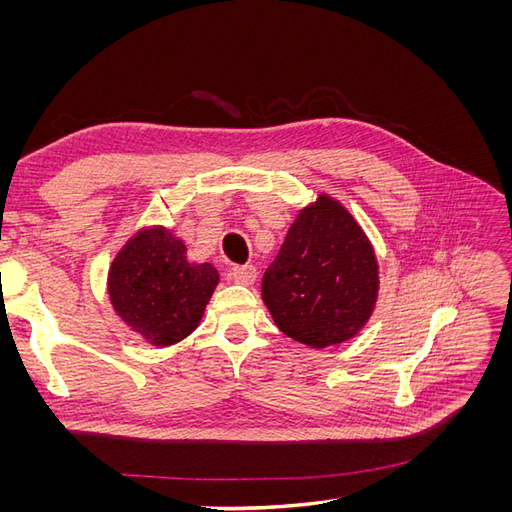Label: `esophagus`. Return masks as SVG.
<instances>
[{"label":"esophagus","mask_w":512,"mask_h":512,"mask_svg":"<svg viewBox=\"0 0 512 512\" xmlns=\"http://www.w3.org/2000/svg\"><path fill=\"white\" fill-rule=\"evenodd\" d=\"M230 280L243 284V286H250L256 282V267L252 265H243V267H232L230 269Z\"/></svg>","instance_id":"1"}]
</instances>
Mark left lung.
<instances>
[{
	"label": "left lung",
	"mask_w": 512,
	"mask_h": 512,
	"mask_svg": "<svg viewBox=\"0 0 512 512\" xmlns=\"http://www.w3.org/2000/svg\"><path fill=\"white\" fill-rule=\"evenodd\" d=\"M378 262L352 215L318 196L290 226L262 275V301L277 329L312 348L356 335L376 305Z\"/></svg>",
	"instance_id": "obj_1"
}]
</instances>
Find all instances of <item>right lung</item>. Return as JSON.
Instances as JSON below:
<instances>
[{"label": "right lung", "instance_id": "right-lung-1", "mask_svg": "<svg viewBox=\"0 0 512 512\" xmlns=\"http://www.w3.org/2000/svg\"><path fill=\"white\" fill-rule=\"evenodd\" d=\"M220 275L192 265L185 245L164 228L143 230L123 247L108 273L115 312L156 346L188 337L203 318Z\"/></svg>", "mask_w": 512, "mask_h": 512}]
</instances>
